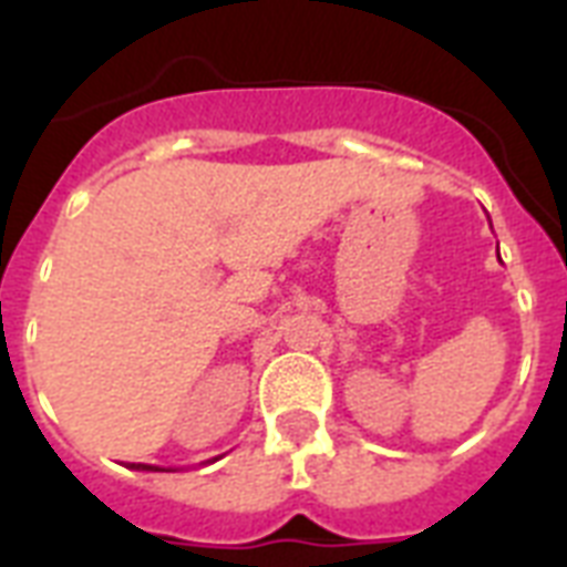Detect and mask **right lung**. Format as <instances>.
Masks as SVG:
<instances>
[{"label":"right lung","instance_id":"right-lung-1","mask_svg":"<svg viewBox=\"0 0 567 567\" xmlns=\"http://www.w3.org/2000/svg\"><path fill=\"white\" fill-rule=\"evenodd\" d=\"M135 467V465H132ZM137 471H158V467H153V465H137Z\"/></svg>","mask_w":567,"mask_h":567}]
</instances>
